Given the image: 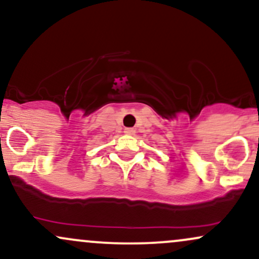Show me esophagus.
Masks as SVG:
<instances>
[{"label":"esophagus","instance_id":"esophagus-1","mask_svg":"<svg viewBox=\"0 0 259 259\" xmlns=\"http://www.w3.org/2000/svg\"><path fill=\"white\" fill-rule=\"evenodd\" d=\"M124 133H125L126 135H134V134H135V130H134L133 127H126V129L124 130Z\"/></svg>","mask_w":259,"mask_h":259}]
</instances>
